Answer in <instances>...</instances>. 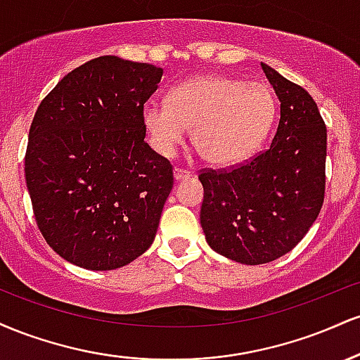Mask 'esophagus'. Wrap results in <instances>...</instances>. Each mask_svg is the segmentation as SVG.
I'll use <instances>...</instances> for the list:
<instances>
[{
  "label": "esophagus",
  "mask_w": 360,
  "mask_h": 360,
  "mask_svg": "<svg viewBox=\"0 0 360 360\" xmlns=\"http://www.w3.org/2000/svg\"><path fill=\"white\" fill-rule=\"evenodd\" d=\"M189 177H191V172L186 171V169H181V167H176V169H174V179H176V181L189 179Z\"/></svg>",
  "instance_id": "esophagus-1"
}]
</instances>
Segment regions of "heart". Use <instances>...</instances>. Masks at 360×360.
<instances>
[{
  "label": "heart",
  "instance_id": "obj_1",
  "mask_svg": "<svg viewBox=\"0 0 360 360\" xmlns=\"http://www.w3.org/2000/svg\"><path fill=\"white\" fill-rule=\"evenodd\" d=\"M169 105L148 103L142 123L150 146L172 155L191 130V142L206 162L235 166L254 154L276 118V98L262 82L230 76H196L169 93Z\"/></svg>",
  "mask_w": 360,
  "mask_h": 360
}]
</instances>
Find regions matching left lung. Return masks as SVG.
I'll list each match as a JSON object with an SVG mask.
<instances>
[{
	"mask_svg": "<svg viewBox=\"0 0 360 360\" xmlns=\"http://www.w3.org/2000/svg\"><path fill=\"white\" fill-rule=\"evenodd\" d=\"M262 65L281 103L269 148L229 171L200 172L206 242L235 262L257 266L298 245L325 198L326 127L307 89Z\"/></svg>",
	"mask_w": 360,
	"mask_h": 360,
	"instance_id": "1",
	"label": "left lung"
}]
</instances>
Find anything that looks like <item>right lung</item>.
I'll return each instance as SVG.
<instances>
[{
    "label": "right lung",
    "instance_id": "1",
    "mask_svg": "<svg viewBox=\"0 0 360 360\" xmlns=\"http://www.w3.org/2000/svg\"><path fill=\"white\" fill-rule=\"evenodd\" d=\"M162 72L101 56L62 77L37 108L25 179L39 230L68 262L118 269L154 242L174 176L143 140L142 111Z\"/></svg>",
    "mask_w": 360,
    "mask_h": 360
}]
</instances>
